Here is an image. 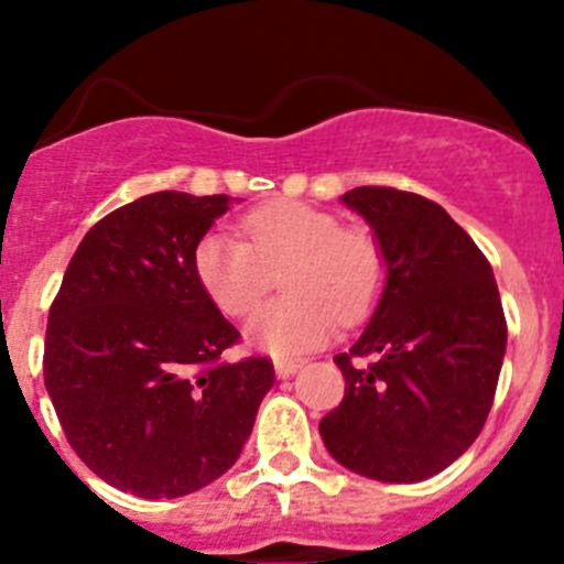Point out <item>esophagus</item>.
Masks as SVG:
<instances>
[{
    "instance_id": "34e87169",
    "label": "esophagus",
    "mask_w": 564,
    "mask_h": 564,
    "mask_svg": "<svg viewBox=\"0 0 564 564\" xmlns=\"http://www.w3.org/2000/svg\"><path fill=\"white\" fill-rule=\"evenodd\" d=\"M303 368V360L300 357H278L275 360V373L281 379H289L292 373H297Z\"/></svg>"
}]
</instances>
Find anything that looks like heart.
<instances>
[{"label":"heart","mask_w":564,"mask_h":564,"mask_svg":"<svg viewBox=\"0 0 564 564\" xmlns=\"http://www.w3.org/2000/svg\"><path fill=\"white\" fill-rule=\"evenodd\" d=\"M240 237L213 231L193 250V272L220 314L248 316L272 289L286 297L264 305L250 335L275 355L322 346L340 324L362 322L382 297L388 259L377 235L344 226L303 202H267L240 220Z\"/></svg>","instance_id":"obj_1"}]
</instances>
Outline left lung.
<instances>
[{"instance_id":"left-lung-1","label":"left lung","mask_w":564,"mask_h":564,"mask_svg":"<svg viewBox=\"0 0 564 564\" xmlns=\"http://www.w3.org/2000/svg\"><path fill=\"white\" fill-rule=\"evenodd\" d=\"M344 204L377 231L388 283L360 338L333 357L346 390L318 434L357 475L417 482L486 425L508 344L502 300L482 250L436 202L355 187Z\"/></svg>"}]
</instances>
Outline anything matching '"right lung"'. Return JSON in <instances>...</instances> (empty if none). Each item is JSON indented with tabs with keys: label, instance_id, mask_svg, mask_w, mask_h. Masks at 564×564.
Listing matches in <instances>:
<instances>
[{
	"label": "right lung",
	"instance_id": "1",
	"mask_svg": "<svg viewBox=\"0 0 564 564\" xmlns=\"http://www.w3.org/2000/svg\"><path fill=\"white\" fill-rule=\"evenodd\" d=\"M229 196L158 191L87 231L48 311L43 379L76 456L108 486L174 499L224 475L275 382L270 357L220 360L240 329L193 250Z\"/></svg>",
	"mask_w": 564,
	"mask_h": 564
}]
</instances>
